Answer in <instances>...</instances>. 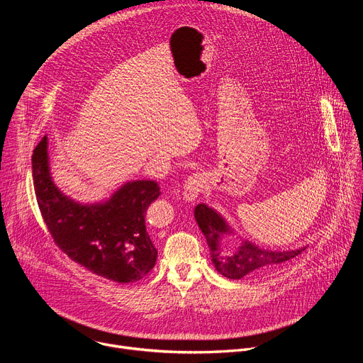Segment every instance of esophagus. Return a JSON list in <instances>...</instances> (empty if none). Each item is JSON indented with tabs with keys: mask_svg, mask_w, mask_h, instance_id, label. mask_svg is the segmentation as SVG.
<instances>
[{
	"mask_svg": "<svg viewBox=\"0 0 363 363\" xmlns=\"http://www.w3.org/2000/svg\"><path fill=\"white\" fill-rule=\"evenodd\" d=\"M205 186V177L202 174H194L188 177L184 182V199L188 202H192L198 198V195L202 192Z\"/></svg>",
	"mask_w": 363,
	"mask_h": 363,
	"instance_id": "34e87169",
	"label": "esophagus"
}]
</instances>
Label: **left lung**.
I'll return each mask as SVG.
<instances>
[{"label":"left lung","instance_id":"8db88e82","mask_svg":"<svg viewBox=\"0 0 363 363\" xmlns=\"http://www.w3.org/2000/svg\"><path fill=\"white\" fill-rule=\"evenodd\" d=\"M194 217L208 244L216 270L231 280L264 272L276 264L291 260L306 250V247L290 251L264 250L247 240H241V244L235 248L227 247L225 238L227 235H233L234 230L216 210L205 203H199L195 206Z\"/></svg>","mask_w":363,"mask_h":363}]
</instances>
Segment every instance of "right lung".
<instances>
[{"mask_svg":"<svg viewBox=\"0 0 363 363\" xmlns=\"http://www.w3.org/2000/svg\"><path fill=\"white\" fill-rule=\"evenodd\" d=\"M34 189L43 220L55 242L73 262L116 283H133L157 263L146 231L147 206L160 196L155 181H129L111 198L80 203L53 182L44 136L33 152Z\"/></svg>","mask_w":363,"mask_h":363,"instance_id":"right-lung-1","label":"right lung"}]
</instances>
